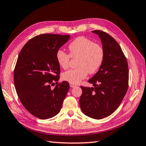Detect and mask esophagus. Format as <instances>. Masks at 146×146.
Returning <instances> with one entry per match:
<instances>
[{
	"mask_svg": "<svg viewBox=\"0 0 146 146\" xmlns=\"http://www.w3.org/2000/svg\"><path fill=\"white\" fill-rule=\"evenodd\" d=\"M70 86L71 88H74V87H76V85H75V84H70Z\"/></svg>",
	"mask_w": 146,
	"mask_h": 146,
	"instance_id": "obj_1",
	"label": "esophagus"
}]
</instances>
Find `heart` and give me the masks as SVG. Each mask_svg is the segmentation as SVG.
<instances>
[{
	"mask_svg": "<svg viewBox=\"0 0 146 146\" xmlns=\"http://www.w3.org/2000/svg\"><path fill=\"white\" fill-rule=\"evenodd\" d=\"M70 54L59 50L56 57L58 64L63 69L69 67L70 56L77 58L76 69L70 70L62 74V79L71 84H76L85 79L88 73L94 74L102 64L104 58L103 47L98 43H94L92 40L85 37H79L68 46Z\"/></svg>",
	"mask_w": 146,
	"mask_h": 146,
	"instance_id": "heart-1",
	"label": "heart"
}]
</instances>
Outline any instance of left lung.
<instances>
[{
    "label": "left lung",
    "instance_id": "left-lung-1",
    "mask_svg": "<svg viewBox=\"0 0 146 146\" xmlns=\"http://www.w3.org/2000/svg\"><path fill=\"white\" fill-rule=\"evenodd\" d=\"M100 37L104 58L99 71L88 82L94 88L80 86L82 111L92 119H101L115 111L121 103L128 87V66L119 43L108 33L94 30Z\"/></svg>",
    "mask_w": 146,
    "mask_h": 146
}]
</instances>
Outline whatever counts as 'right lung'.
Segmentation results:
<instances>
[{"label":"right lung","mask_w":146,"mask_h":146,"mask_svg":"<svg viewBox=\"0 0 146 146\" xmlns=\"http://www.w3.org/2000/svg\"><path fill=\"white\" fill-rule=\"evenodd\" d=\"M70 37L37 35L27 42L18 55L14 71L17 94L27 111L40 119L57 115L68 92V82L58 83L60 69L56 54ZM54 82L57 85L51 89Z\"/></svg>","instance_id":"obj_1"}]
</instances>
